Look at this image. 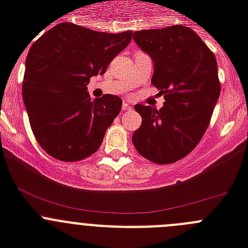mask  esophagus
<instances>
[{
	"mask_svg": "<svg viewBox=\"0 0 248 248\" xmlns=\"http://www.w3.org/2000/svg\"><path fill=\"white\" fill-rule=\"evenodd\" d=\"M131 109H133V107L128 102L123 103V110H131Z\"/></svg>",
	"mask_w": 248,
	"mask_h": 248,
	"instance_id": "34e87169",
	"label": "esophagus"
}]
</instances>
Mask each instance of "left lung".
Here are the masks:
<instances>
[{
    "label": "left lung",
    "instance_id": "obj_1",
    "mask_svg": "<svg viewBox=\"0 0 248 248\" xmlns=\"http://www.w3.org/2000/svg\"><path fill=\"white\" fill-rule=\"evenodd\" d=\"M135 43L151 57V84L164 94V107L137 104L141 125L133 144L141 156L171 164L200 143L220 97L217 62L210 48L189 27L170 26L134 32Z\"/></svg>",
    "mask_w": 248,
    "mask_h": 248
}]
</instances>
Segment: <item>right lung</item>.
<instances>
[{
  "mask_svg": "<svg viewBox=\"0 0 248 248\" xmlns=\"http://www.w3.org/2000/svg\"><path fill=\"white\" fill-rule=\"evenodd\" d=\"M131 31L97 32L59 23L31 46L22 94L31 128L43 150L61 161H79L102 145L122 110V99H91L87 84L104 74L131 41Z\"/></svg>",
  "mask_w": 248,
  "mask_h": 248,
  "instance_id": "add662e5",
  "label": "right lung"
}]
</instances>
